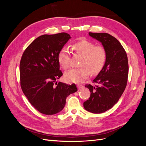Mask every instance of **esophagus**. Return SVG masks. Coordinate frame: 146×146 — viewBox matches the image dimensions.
<instances>
[{"label": "esophagus", "instance_id": "esophagus-1", "mask_svg": "<svg viewBox=\"0 0 146 146\" xmlns=\"http://www.w3.org/2000/svg\"><path fill=\"white\" fill-rule=\"evenodd\" d=\"M83 85H77V88H78V89L80 90H81V89H82V88H83Z\"/></svg>", "mask_w": 146, "mask_h": 146}]
</instances>
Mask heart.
I'll list each match as a JSON object with an SVG mask.
<instances>
[{"mask_svg":"<svg viewBox=\"0 0 146 146\" xmlns=\"http://www.w3.org/2000/svg\"><path fill=\"white\" fill-rule=\"evenodd\" d=\"M73 48L76 54L82 56L80 68L72 69L64 74L66 80L74 83H82L92 74L99 73L103 68L107 59V52L102 46H96L94 43L82 40L75 43ZM58 61L64 69L70 66V55L68 47H63L58 54Z\"/></svg>","mask_w":146,"mask_h":146,"instance_id":"obj_1","label":"heart"}]
</instances>
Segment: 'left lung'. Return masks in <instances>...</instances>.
<instances>
[{
  "instance_id": "8db88e82",
  "label": "left lung",
  "mask_w": 146,
  "mask_h": 146,
  "mask_svg": "<svg viewBox=\"0 0 146 146\" xmlns=\"http://www.w3.org/2000/svg\"><path fill=\"white\" fill-rule=\"evenodd\" d=\"M90 36L102 42L107 52L104 67L93 80L85 87L90 90V98L83 107L92 113H102L111 108L124 91L128 80L129 64L126 52L116 38L107 33H91Z\"/></svg>"
}]
</instances>
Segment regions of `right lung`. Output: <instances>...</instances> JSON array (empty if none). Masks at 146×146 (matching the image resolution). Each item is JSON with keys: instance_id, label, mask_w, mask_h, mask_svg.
Here are the masks:
<instances>
[{"instance_id": "add662e5", "label": "right lung", "mask_w": 146, "mask_h": 146, "mask_svg": "<svg viewBox=\"0 0 146 146\" xmlns=\"http://www.w3.org/2000/svg\"><path fill=\"white\" fill-rule=\"evenodd\" d=\"M70 38L64 32L41 35L27 47L21 57V89L29 102L42 114L59 113L64 107L67 97L77 91L74 83L54 84L63 76L58 54Z\"/></svg>"}]
</instances>
